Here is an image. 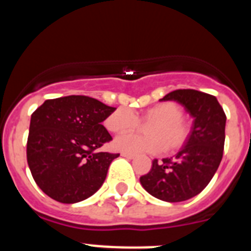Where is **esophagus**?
Segmentation results:
<instances>
[{
  "label": "esophagus",
  "instance_id": "esophagus-1",
  "mask_svg": "<svg viewBox=\"0 0 251 251\" xmlns=\"http://www.w3.org/2000/svg\"><path fill=\"white\" fill-rule=\"evenodd\" d=\"M121 156H122V157H126V158H128V159H132V158H134V154H133V153L122 152V153H121Z\"/></svg>",
  "mask_w": 251,
  "mask_h": 251
}]
</instances>
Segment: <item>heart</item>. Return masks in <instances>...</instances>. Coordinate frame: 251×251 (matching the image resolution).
I'll return each instance as SVG.
<instances>
[{"mask_svg": "<svg viewBox=\"0 0 251 251\" xmlns=\"http://www.w3.org/2000/svg\"><path fill=\"white\" fill-rule=\"evenodd\" d=\"M139 119L148 126L150 136L124 134L114 141V147L127 153L176 152L187 145L191 126L183 119V109L175 101H161L150 106L137 118L127 108H118L104 121L106 129L115 134L129 133L139 127Z\"/></svg>", "mask_w": 251, "mask_h": 251, "instance_id": "b5f03b06", "label": "heart"}]
</instances>
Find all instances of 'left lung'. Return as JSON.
I'll return each mask as SVG.
<instances>
[{
	"mask_svg": "<svg viewBox=\"0 0 251 251\" xmlns=\"http://www.w3.org/2000/svg\"><path fill=\"white\" fill-rule=\"evenodd\" d=\"M161 100H176L195 118L190 141L175 157L153 159L141 176L148 194L167 202H181L200 194L223 159L226 115L214 95L194 89L168 93Z\"/></svg>",
	"mask_w": 251,
	"mask_h": 251,
	"instance_id": "obj_1",
	"label": "left lung"
}]
</instances>
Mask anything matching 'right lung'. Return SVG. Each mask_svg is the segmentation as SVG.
<instances>
[{
    "instance_id": "right-lung-1",
    "label": "right lung",
    "mask_w": 251,
    "mask_h": 251,
    "mask_svg": "<svg viewBox=\"0 0 251 251\" xmlns=\"http://www.w3.org/2000/svg\"><path fill=\"white\" fill-rule=\"evenodd\" d=\"M115 108L85 95L48 99L31 115L26 156L35 182L63 203L98 191L119 153L99 152L112 141L101 122Z\"/></svg>"
}]
</instances>
